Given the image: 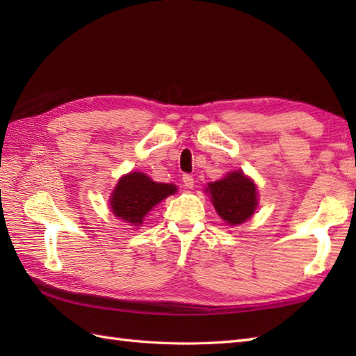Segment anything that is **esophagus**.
Wrapping results in <instances>:
<instances>
[{
    "label": "esophagus",
    "mask_w": 356,
    "mask_h": 356,
    "mask_svg": "<svg viewBox=\"0 0 356 356\" xmlns=\"http://www.w3.org/2000/svg\"><path fill=\"white\" fill-rule=\"evenodd\" d=\"M182 180H184V185H185L186 188H193V186H194V177L190 176V174H184Z\"/></svg>",
    "instance_id": "34e87169"
}]
</instances>
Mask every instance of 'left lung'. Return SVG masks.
Returning <instances> with one entry per match:
<instances>
[{"instance_id":"8db88e82","label":"left lung","mask_w":356,"mask_h":356,"mask_svg":"<svg viewBox=\"0 0 356 356\" xmlns=\"http://www.w3.org/2000/svg\"><path fill=\"white\" fill-rule=\"evenodd\" d=\"M207 191L218 216L229 225L243 223L257 208V188L241 171L209 184Z\"/></svg>"}]
</instances>
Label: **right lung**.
Here are the masks:
<instances>
[{"label": "right lung", "instance_id": "right-lung-1", "mask_svg": "<svg viewBox=\"0 0 356 356\" xmlns=\"http://www.w3.org/2000/svg\"><path fill=\"white\" fill-rule=\"evenodd\" d=\"M174 193V185L153 182L143 172H130L113 191L111 211L122 220L139 226L151 208Z\"/></svg>", "mask_w": 356, "mask_h": 356}]
</instances>
